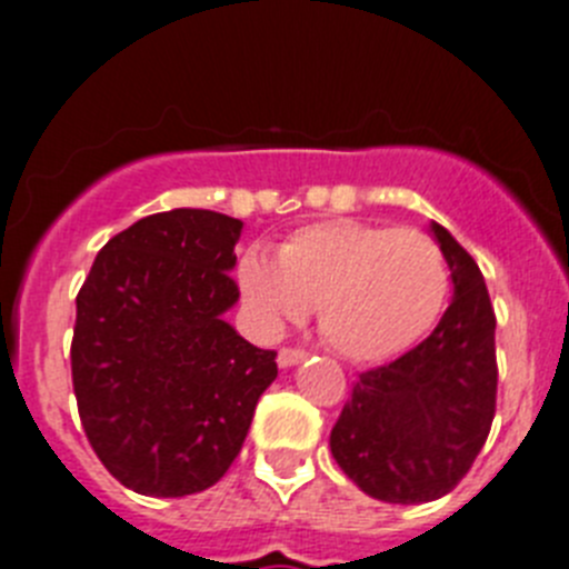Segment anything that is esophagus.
<instances>
[{
  "label": "esophagus",
  "instance_id": "esophagus-1",
  "mask_svg": "<svg viewBox=\"0 0 569 569\" xmlns=\"http://www.w3.org/2000/svg\"><path fill=\"white\" fill-rule=\"evenodd\" d=\"M305 350H301V347H281L279 350V367H293V365H299L301 359H305Z\"/></svg>",
  "mask_w": 569,
  "mask_h": 569
}]
</instances>
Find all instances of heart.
Here are the masks:
<instances>
[{"mask_svg": "<svg viewBox=\"0 0 569 569\" xmlns=\"http://www.w3.org/2000/svg\"><path fill=\"white\" fill-rule=\"evenodd\" d=\"M236 281L261 330L279 333L319 308L321 339L350 361H385L439 321L450 268L427 233L330 219L296 230L276 261L250 248Z\"/></svg>", "mask_w": 569, "mask_h": 569, "instance_id": "1", "label": "heart"}]
</instances>
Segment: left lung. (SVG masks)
Returning a JSON list of instances; mask_svg holds the SVG:
<instances>
[{
	"label": "left lung",
	"instance_id": "left-lung-1",
	"mask_svg": "<svg viewBox=\"0 0 569 569\" xmlns=\"http://www.w3.org/2000/svg\"><path fill=\"white\" fill-rule=\"evenodd\" d=\"M453 301L421 345L359 373L330 430L356 487L390 505L447 496L472 467L496 416V313L479 264L433 222Z\"/></svg>",
	"mask_w": 569,
	"mask_h": 569
}]
</instances>
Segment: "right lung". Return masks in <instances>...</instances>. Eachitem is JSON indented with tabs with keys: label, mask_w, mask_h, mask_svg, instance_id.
Returning <instances> with one entry per match:
<instances>
[{
	"label": "right lung",
	"mask_w": 569,
	"mask_h": 569,
	"mask_svg": "<svg viewBox=\"0 0 569 569\" xmlns=\"http://www.w3.org/2000/svg\"><path fill=\"white\" fill-rule=\"evenodd\" d=\"M241 222L176 208L116 233L77 296L70 370L93 453L128 490L179 499L239 456L276 350L222 319Z\"/></svg>",
	"instance_id": "1"
}]
</instances>
